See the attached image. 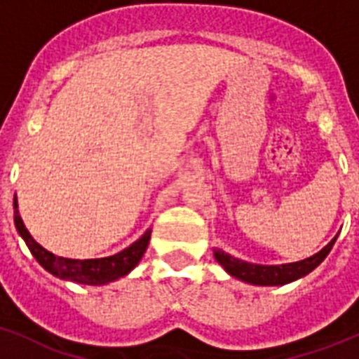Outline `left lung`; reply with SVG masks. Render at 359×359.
<instances>
[{
  "label": "left lung",
  "mask_w": 359,
  "mask_h": 359,
  "mask_svg": "<svg viewBox=\"0 0 359 359\" xmlns=\"http://www.w3.org/2000/svg\"><path fill=\"white\" fill-rule=\"evenodd\" d=\"M336 238L337 235L319 253L312 255V257H308L304 260H299V262H290V264H253V262L236 259V257L218 250V248H215L212 253H215L216 262L226 269L231 277H235L242 283L255 284V286H284V284H290L293 280L303 279L304 275L318 268L323 260L327 259V255L330 253Z\"/></svg>",
  "instance_id": "8db88e82"
}]
</instances>
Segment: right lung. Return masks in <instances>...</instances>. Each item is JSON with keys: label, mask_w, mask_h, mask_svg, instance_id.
Returning <instances> with one entry per match:
<instances>
[{"label": "right lung", "mask_w": 359, "mask_h": 359, "mask_svg": "<svg viewBox=\"0 0 359 359\" xmlns=\"http://www.w3.org/2000/svg\"><path fill=\"white\" fill-rule=\"evenodd\" d=\"M14 226L18 229V235L25 240L32 257L38 260V264L46 271L62 280L90 284V286H104V284L114 283L124 275H128L139 264V260L143 259L148 242H150V235H152V229H147L141 235V238L135 240L133 244H130L126 250L119 251V253L111 255V257H102V259L80 260L58 257V255L47 251L43 245L38 244L23 224L20 211H18L16 196H14Z\"/></svg>", "instance_id": "right-lung-1"}]
</instances>
